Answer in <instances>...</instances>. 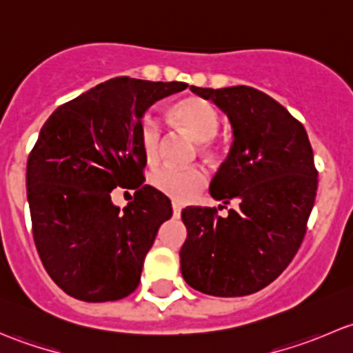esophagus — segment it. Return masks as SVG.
Masks as SVG:
<instances>
[{
    "instance_id": "34e87169",
    "label": "esophagus",
    "mask_w": 353,
    "mask_h": 353,
    "mask_svg": "<svg viewBox=\"0 0 353 353\" xmlns=\"http://www.w3.org/2000/svg\"><path fill=\"white\" fill-rule=\"evenodd\" d=\"M181 210H183V206H181L177 201H172V212H174V215H179Z\"/></svg>"
}]
</instances>
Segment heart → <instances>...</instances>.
Masks as SVG:
<instances>
[{"label": "heart", "mask_w": 353, "mask_h": 353, "mask_svg": "<svg viewBox=\"0 0 353 353\" xmlns=\"http://www.w3.org/2000/svg\"><path fill=\"white\" fill-rule=\"evenodd\" d=\"M170 117L184 133L199 141V152L203 155H215L213 138L219 133L220 119L210 102L199 97H184L170 108ZM138 137L147 162L155 163L160 157V145H162V128L159 121L150 114L141 117L138 124ZM150 183L157 191L172 198L174 201L186 203L196 198L199 191L206 186V174L199 167H190V169L162 167L152 172Z\"/></svg>", "instance_id": "b5f03b06"}]
</instances>
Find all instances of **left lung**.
<instances>
[{
  "instance_id": "obj_1",
  "label": "left lung",
  "mask_w": 353,
  "mask_h": 353,
  "mask_svg": "<svg viewBox=\"0 0 353 353\" xmlns=\"http://www.w3.org/2000/svg\"><path fill=\"white\" fill-rule=\"evenodd\" d=\"M191 90L229 116L234 143L210 194L239 206L227 216L215 206L183 210L181 273L203 294H254L287 268L305 236L318 191L312 147L301 121L265 92L245 85Z\"/></svg>"
}]
</instances>
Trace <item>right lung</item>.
Wrapping results in <instances>:
<instances>
[{
	"label": "right lung",
	"instance_id": "right-lung-1",
	"mask_svg": "<svg viewBox=\"0 0 353 353\" xmlns=\"http://www.w3.org/2000/svg\"><path fill=\"white\" fill-rule=\"evenodd\" d=\"M183 81L117 77L59 105L27 160L32 234L46 272L85 302L126 297L138 287L170 199L145 184L138 124L152 104L184 90ZM135 191L121 212L114 187Z\"/></svg>",
	"mask_w": 353,
	"mask_h": 353
}]
</instances>
